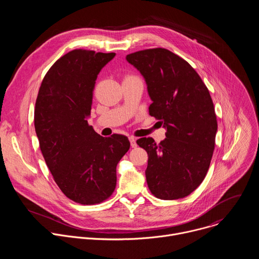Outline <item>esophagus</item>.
<instances>
[{
	"label": "esophagus",
	"instance_id": "obj_1",
	"mask_svg": "<svg viewBox=\"0 0 259 259\" xmlns=\"http://www.w3.org/2000/svg\"><path fill=\"white\" fill-rule=\"evenodd\" d=\"M130 140V144H131V147H136L137 146V143H136V138L134 137H130L129 138Z\"/></svg>",
	"mask_w": 259,
	"mask_h": 259
}]
</instances>
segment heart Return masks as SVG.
Here are the masks:
<instances>
[{
    "label": "heart",
    "instance_id": "b5f03b06",
    "mask_svg": "<svg viewBox=\"0 0 259 259\" xmlns=\"http://www.w3.org/2000/svg\"><path fill=\"white\" fill-rule=\"evenodd\" d=\"M135 79H138V78L135 77L134 75H131V73H125V75L123 76V83L131 81V80H135Z\"/></svg>",
    "mask_w": 259,
    "mask_h": 259
}]
</instances>
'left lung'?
<instances>
[{
    "mask_svg": "<svg viewBox=\"0 0 259 259\" xmlns=\"http://www.w3.org/2000/svg\"><path fill=\"white\" fill-rule=\"evenodd\" d=\"M126 59L145 79L150 115L167 128L159 144L152 137L136 141L149 156L147 186L162 200L187 197L204 180L215 147L217 120L209 90L188 61L167 49H145Z\"/></svg>",
    "mask_w": 259,
    "mask_h": 259,
    "instance_id": "1",
    "label": "left lung"
}]
</instances>
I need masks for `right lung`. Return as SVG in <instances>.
<instances>
[{
    "label": "right lung",
    "instance_id": "1",
    "mask_svg": "<svg viewBox=\"0 0 259 259\" xmlns=\"http://www.w3.org/2000/svg\"><path fill=\"white\" fill-rule=\"evenodd\" d=\"M115 55L69 51L49 68L35 100L34 129L45 162L60 191L82 205L113 195L117 165L130 147L126 136H100L87 121L97 75Z\"/></svg>",
    "mask_w": 259,
    "mask_h": 259
}]
</instances>
